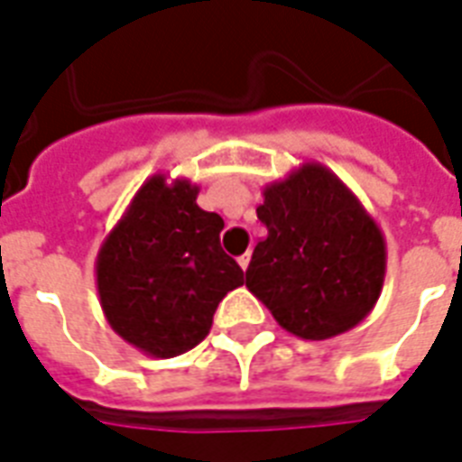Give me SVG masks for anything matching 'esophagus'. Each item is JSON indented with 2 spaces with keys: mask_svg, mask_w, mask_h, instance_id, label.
Here are the masks:
<instances>
[{
  "mask_svg": "<svg viewBox=\"0 0 462 462\" xmlns=\"http://www.w3.org/2000/svg\"><path fill=\"white\" fill-rule=\"evenodd\" d=\"M249 259H252V252H245V254H242V257H237V264L242 266V272H247V266H249Z\"/></svg>",
  "mask_w": 462,
  "mask_h": 462,
  "instance_id": "obj_1",
  "label": "esophagus"
}]
</instances>
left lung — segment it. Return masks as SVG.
Returning a JSON list of instances; mask_svg holds the SVG:
<instances>
[{
	"mask_svg": "<svg viewBox=\"0 0 462 462\" xmlns=\"http://www.w3.org/2000/svg\"><path fill=\"white\" fill-rule=\"evenodd\" d=\"M257 217L266 237L245 283L283 330L328 340L370 316L384 286L387 242L333 171L309 162L264 186Z\"/></svg>",
	"mask_w": 462,
	"mask_h": 462,
	"instance_id": "1",
	"label": "left lung"
}]
</instances>
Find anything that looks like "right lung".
I'll return each instance as SVG.
<instances>
[{"instance_id":"add662e5","label":"right lung","mask_w":462,"mask_h":462,"mask_svg":"<svg viewBox=\"0 0 462 462\" xmlns=\"http://www.w3.org/2000/svg\"><path fill=\"white\" fill-rule=\"evenodd\" d=\"M196 183L153 173L95 259L102 313L122 340L169 360L196 347L217 303L245 283L220 247L225 222L196 203Z\"/></svg>"}]
</instances>
